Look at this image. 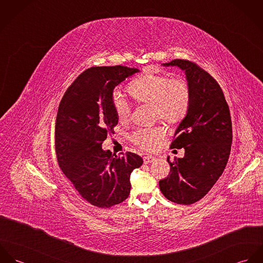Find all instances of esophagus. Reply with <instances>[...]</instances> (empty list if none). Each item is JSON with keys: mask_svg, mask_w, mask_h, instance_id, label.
<instances>
[{"mask_svg": "<svg viewBox=\"0 0 263 263\" xmlns=\"http://www.w3.org/2000/svg\"><path fill=\"white\" fill-rule=\"evenodd\" d=\"M154 161H155V157H153L151 155H147V156L144 157V163L145 164H149V163H152Z\"/></svg>", "mask_w": 263, "mask_h": 263, "instance_id": "1", "label": "esophagus"}]
</instances>
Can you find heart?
<instances>
[{"label":"heart","mask_w":263,"mask_h":263,"mask_svg":"<svg viewBox=\"0 0 263 263\" xmlns=\"http://www.w3.org/2000/svg\"><path fill=\"white\" fill-rule=\"evenodd\" d=\"M128 94L138 103L151 104L154 117L168 124L180 123L187 115L191 92L187 80L170 78L164 74H144L135 79L127 87ZM114 112L119 122L130 117V105L118 94L112 97ZM165 135L162 126L138 128L130 135L132 142L144 150H155Z\"/></svg>","instance_id":"obj_1"}]
</instances>
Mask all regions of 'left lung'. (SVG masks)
I'll return each instance as SVG.
<instances>
[{
    "label": "left lung",
    "instance_id": "1",
    "mask_svg": "<svg viewBox=\"0 0 263 263\" xmlns=\"http://www.w3.org/2000/svg\"><path fill=\"white\" fill-rule=\"evenodd\" d=\"M164 66L185 71L191 101L170 145L184 148V157L172 162L167 158L170 173L159 186L167 199L191 204L211 190L225 169L232 144L231 114L220 85L198 65L176 59Z\"/></svg>",
    "mask_w": 263,
    "mask_h": 263
}]
</instances>
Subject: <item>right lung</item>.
<instances>
[{
	"instance_id": "1",
	"label": "right lung",
	"mask_w": 263,
	"mask_h": 263,
	"mask_svg": "<svg viewBox=\"0 0 263 263\" xmlns=\"http://www.w3.org/2000/svg\"><path fill=\"white\" fill-rule=\"evenodd\" d=\"M138 69L92 67L67 89L55 120V152L60 168L80 195L98 208H110L130 192L129 175L143 164L141 156H116L102 149L118 119L113 89Z\"/></svg>"
}]
</instances>
